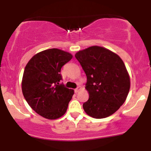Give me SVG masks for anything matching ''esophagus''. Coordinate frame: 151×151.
Wrapping results in <instances>:
<instances>
[{
    "label": "esophagus",
    "instance_id": "esophagus-1",
    "mask_svg": "<svg viewBox=\"0 0 151 151\" xmlns=\"http://www.w3.org/2000/svg\"><path fill=\"white\" fill-rule=\"evenodd\" d=\"M81 89V86H78V87L77 88V89H74V91H75V93H77V92H79V91H80Z\"/></svg>",
    "mask_w": 151,
    "mask_h": 151
}]
</instances>
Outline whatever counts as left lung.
I'll use <instances>...</instances> for the list:
<instances>
[{"label":"left lung","instance_id":"8db88e82","mask_svg":"<svg viewBox=\"0 0 151 151\" xmlns=\"http://www.w3.org/2000/svg\"><path fill=\"white\" fill-rule=\"evenodd\" d=\"M75 58L87 78L85 88L89 97L83 104L84 111L94 119L112 115L125 102L130 89V77L123 60L99 46L80 50Z\"/></svg>","mask_w":151,"mask_h":151}]
</instances>
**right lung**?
I'll return each instance as SVG.
<instances>
[{"label": "right lung", "mask_w": 151, "mask_h": 151, "mask_svg": "<svg viewBox=\"0 0 151 151\" xmlns=\"http://www.w3.org/2000/svg\"><path fill=\"white\" fill-rule=\"evenodd\" d=\"M72 58V54L52 48L35 55L25 66L23 96L31 108L47 119H59L67 111L74 91L59 82L62 66Z\"/></svg>", "instance_id": "1"}]
</instances>
